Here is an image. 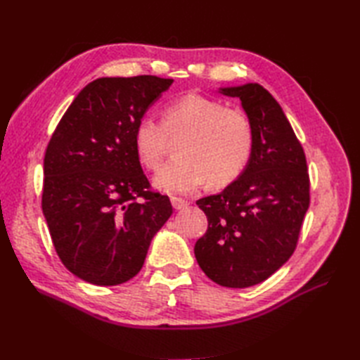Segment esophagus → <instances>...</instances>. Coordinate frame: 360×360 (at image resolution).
<instances>
[{
  "label": "esophagus",
  "mask_w": 360,
  "mask_h": 360,
  "mask_svg": "<svg viewBox=\"0 0 360 360\" xmlns=\"http://www.w3.org/2000/svg\"><path fill=\"white\" fill-rule=\"evenodd\" d=\"M172 204H173V207H174L176 210H181V209L187 207L188 201L182 200V198H178V196H172Z\"/></svg>",
  "instance_id": "1"
}]
</instances>
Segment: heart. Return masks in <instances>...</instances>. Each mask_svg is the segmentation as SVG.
Masks as SVG:
<instances>
[{"label":"heart","instance_id":"obj_1","mask_svg":"<svg viewBox=\"0 0 360 360\" xmlns=\"http://www.w3.org/2000/svg\"><path fill=\"white\" fill-rule=\"evenodd\" d=\"M176 141V158L153 182L167 193H188L205 181L219 188L238 179L254 155L255 131L244 111L192 93L168 102L160 122L143 116L134 125L136 156L148 170H156Z\"/></svg>","mask_w":360,"mask_h":360}]
</instances>
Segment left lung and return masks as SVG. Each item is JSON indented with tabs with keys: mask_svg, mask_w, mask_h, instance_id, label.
I'll return each instance as SVG.
<instances>
[{
	"mask_svg": "<svg viewBox=\"0 0 360 360\" xmlns=\"http://www.w3.org/2000/svg\"><path fill=\"white\" fill-rule=\"evenodd\" d=\"M238 97L254 125L255 147L238 179L196 204L209 221L195 257L210 280L249 288L269 278L294 254L309 207L302 143L278 102L258 83L219 88Z\"/></svg>",
	"mask_w": 360,
	"mask_h": 360,
	"instance_id": "8db88e82",
	"label": "left lung"
}]
</instances>
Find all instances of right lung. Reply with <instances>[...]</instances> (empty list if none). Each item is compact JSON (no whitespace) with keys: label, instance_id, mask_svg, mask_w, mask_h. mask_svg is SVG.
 <instances>
[{"label":"right lung","instance_id":"1","mask_svg":"<svg viewBox=\"0 0 360 360\" xmlns=\"http://www.w3.org/2000/svg\"><path fill=\"white\" fill-rule=\"evenodd\" d=\"M172 83L156 75L88 83L46 148L41 207L53 248L93 285L131 280L173 213L168 196L150 190L133 147L137 120Z\"/></svg>","mask_w":360,"mask_h":360}]
</instances>
